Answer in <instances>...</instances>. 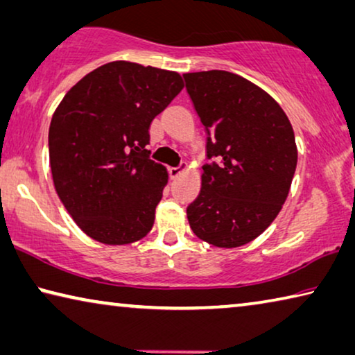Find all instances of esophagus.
<instances>
[{
  "mask_svg": "<svg viewBox=\"0 0 355 355\" xmlns=\"http://www.w3.org/2000/svg\"><path fill=\"white\" fill-rule=\"evenodd\" d=\"M184 171V166H177V167H168V175L171 178H177L180 173Z\"/></svg>",
  "mask_w": 355,
  "mask_h": 355,
  "instance_id": "esophagus-1",
  "label": "esophagus"
}]
</instances>
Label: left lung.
<instances>
[{"label": "left lung", "instance_id": "obj_1", "mask_svg": "<svg viewBox=\"0 0 355 355\" xmlns=\"http://www.w3.org/2000/svg\"><path fill=\"white\" fill-rule=\"evenodd\" d=\"M207 134L200 193L187 208L189 226L218 248L250 243L278 216L297 167L284 110L270 94L227 71L183 74Z\"/></svg>", "mask_w": 355, "mask_h": 355}]
</instances>
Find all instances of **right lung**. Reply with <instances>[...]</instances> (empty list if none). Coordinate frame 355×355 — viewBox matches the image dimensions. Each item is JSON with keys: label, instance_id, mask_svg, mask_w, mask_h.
<instances>
[{"label": "right lung", "instance_id": "add662e5", "mask_svg": "<svg viewBox=\"0 0 355 355\" xmlns=\"http://www.w3.org/2000/svg\"><path fill=\"white\" fill-rule=\"evenodd\" d=\"M183 87L177 72L112 61L78 80L56 107L49 129L53 184L88 237L128 245L153 227L167 171L145 145L153 118Z\"/></svg>", "mask_w": 355, "mask_h": 355}]
</instances>
